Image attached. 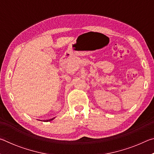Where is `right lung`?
Returning <instances> with one entry per match:
<instances>
[{
	"label": "right lung",
	"instance_id": "1",
	"mask_svg": "<svg viewBox=\"0 0 154 154\" xmlns=\"http://www.w3.org/2000/svg\"><path fill=\"white\" fill-rule=\"evenodd\" d=\"M55 118H52V119H48V120H44V122H49V121H51V120H53V119Z\"/></svg>",
	"mask_w": 154,
	"mask_h": 154
}]
</instances>
